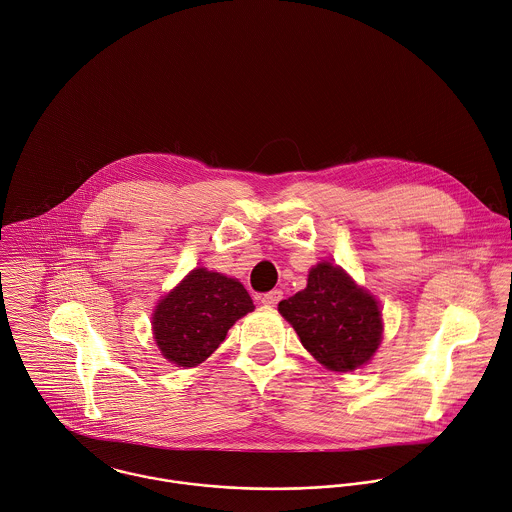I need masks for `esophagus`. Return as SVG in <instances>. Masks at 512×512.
I'll list each match as a JSON object with an SVG mask.
<instances>
[{"instance_id": "esophagus-1", "label": "esophagus", "mask_w": 512, "mask_h": 512, "mask_svg": "<svg viewBox=\"0 0 512 512\" xmlns=\"http://www.w3.org/2000/svg\"><path fill=\"white\" fill-rule=\"evenodd\" d=\"M281 299H283V291L273 289V291H269V293H265V295L261 297V303H263L265 307H275Z\"/></svg>"}]
</instances>
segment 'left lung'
Instances as JSON below:
<instances>
[{
  "label": "left lung",
  "mask_w": 512,
  "mask_h": 512,
  "mask_svg": "<svg viewBox=\"0 0 512 512\" xmlns=\"http://www.w3.org/2000/svg\"><path fill=\"white\" fill-rule=\"evenodd\" d=\"M279 312L293 324L308 352L332 372L360 368L382 340L376 299L330 263L310 269L307 289L281 301Z\"/></svg>",
  "instance_id": "obj_1"
}]
</instances>
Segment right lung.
<instances>
[{"mask_svg":"<svg viewBox=\"0 0 512 512\" xmlns=\"http://www.w3.org/2000/svg\"><path fill=\"white\" fill-rule=\"evenodd\" d=\"M253 308L239 281L194 269L154 310L156 344L170 362L198 366L225 340L235 320Z\"/></svg>","mask_w":512,"mask_h":512,"instance_id":"1","label":"right lung"}]
</instances>
